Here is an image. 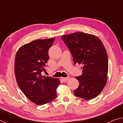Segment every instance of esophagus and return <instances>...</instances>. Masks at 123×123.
Returning a JSON list of instances; mask_svg holds the SVG:
<instances>
[{"instance_id": "1", "label": "esophagus", "mask_w": 123, "mask_h": 123, "mask_svg": "<svg viewBox=\"0 0 123 123\" xmlns=\"http://www.w3.org/2000/svg\"><path fill=\"white\" fill-rule=\"evenodd\" d=\"M69 77H67V78H62V80H63V81L64 82H66L68 80H69Z\"/></svg>"}]
</instances>
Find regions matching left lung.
<instances>
[{
	"instance_id": "left-lung-1",
	"label": "left lung",
	"mask_w": 123,
	"mask_h": 123,
	"mask_svg": "<svg viewBox=\"0 0 123 123\" xmlns=\"http://www.w3.org/2000/svg\"><path fill=\"white\" fill-rule=\"evenodd\" d=\"M69 49L75 64H82V74L75 77L79 82L76 97L91 100L97 97L107 79L108 57L103 42L95 35L76 32L62 36Z\"/></svg>"
}]
</instances>
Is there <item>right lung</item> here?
Returning a JSON list of instances; mask_svg holds the SVG:
<instances>
[{"label":"right lung","instance_id":"1","mask_svg":"<svg viewBox=\"0 0 123 123\" xmlns=\"http://www.w3.org/2000/svg\"><path fill=\"white\" fill-rule=\"evenodd\" d=\"M54 40L55 38L33 41L23 45L16 54L14 73L17 84L25 96L38 105L49 103L57 97L59 79L41 74Z\"/></svg>","mask_w":123,"mask_h":123}]
</instances>
